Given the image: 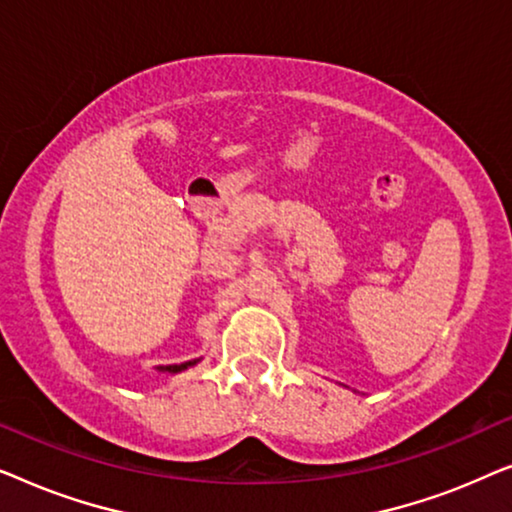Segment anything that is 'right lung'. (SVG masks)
Instances as JSON below:
<instances>
[{"label":"right lung","mask_w":512,"mask_h":512,"mask_svg":"<svg viewBox=\"0 0 512 512\" xmlns=\"http://www.w3.org/2000/svg\"><path fill=\"white\" fill-rule=\"evenodd\" d=\"M195 363H198V359L186 361V363H174V366H158V370L160 373H181V370L191 368V366H195Z\"/></svg>","instance_id":"obj_1"}]
</instances>
